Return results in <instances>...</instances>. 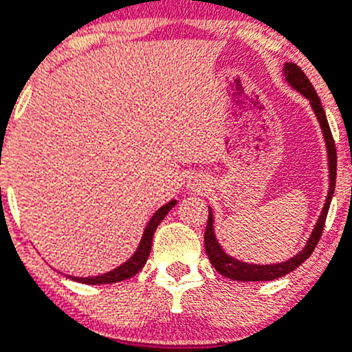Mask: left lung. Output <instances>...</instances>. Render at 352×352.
Wrapping results in <instances>:
<instances>
[{
    "mask_svg": "<svg viewBox=\"0 0 352 352\" xmlns=\"http://www.w3.org/2000/svg\"><path fill=\"white\" fill-rule=\"evenodd\" d=\"M284 75L285 80L289 82L291 87H294L298 93H301L302 96L308 98L309 103H311L313 111H315L316 118L320 122V127H322L323 138H325L327 144V153H329V173H330V186H329V194H327L325 204H323V210L320 213L318 221H316L315 228H313L311 235H309L308 242L302 248V251H299L294 258L287 259V261L282 263H272V265H251V263L239 261V259L232 258L227 252L221 249V245L218 244L217 237H214V228H213V211L208 206V223H206V232H204V248H206V254L210 258L211 265H213L214 270L218 274H221L223 277L232 278V280L239 282H265V280H275V278H280L284 275L291 274L292 270L305 263L306 259L311 256V252L315 251L316 244H318L320 237H322L323 227H325V218L329 213L330 201H332L333 190H336V177H337V149L336 142H333L332 132H330L329 120H327L325 110L322 107V101H320L318 94H316L315 87L309 82V78L306 77L305 72L298 67L296 63H285L284 65Z\"/></svg>",
    "mask_w": 352,
    "mask_h": 352,
    "instance_id": "1",
    "label": "left lung"
}]
</instances>
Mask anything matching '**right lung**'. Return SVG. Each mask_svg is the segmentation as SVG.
I'll use <instances>...</instances> for the list:
<instances>
[{
    "instance_id": "1",
    "label": "right lung",
    "mask_w": 352,
    "mask_h": 352,
    "mask_svg": "<svg viewBox=\"0 0 352 352\" xmlns=\"http://www.w3.org/2000/svg\"><path fill=\"white\" fill-rule=\"evenodd\" d=\"M175 204H177V201H170V203L163 204V206L160 208L155 214H153L151 220H149L148 225H146L144 234H142V239H141V242H139L138 249H135L134 254H132L131 258L124 263V265L117 267L115 270L108 272V274L98 275V277H84V278L72 277V280L82 282V284L98 285V284H115V282H122V280H127V278L134 277V275L138 274L142 267H144L146 261H148V256H149V252H151L153 235H155L156 227H158L160 221L166 217V213H168V211L172 210Z\"/></svg>"
}]
</instances>
